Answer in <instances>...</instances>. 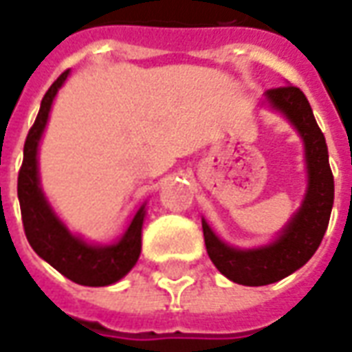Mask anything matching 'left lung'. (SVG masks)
<instances>
[{
	"label": "left lung",
	"mask_w": 352,
	"mask_h": 352,
	"mask_svg": "<svg viewBox=\"0 0 352 352\" xmlns=\"http://www.w3.org/2000/svg\"><path fill=\"white\" fill-rule=\"evenodd\" d=\"M272 110L286 116L301 135L307 164V192L296 215L269 244L240 250L223 242L201 219L208 255L221 274L242 286H267L301 269L318 250L330 223L333 206V175L328 146L303 91L284 85L265 93Z\"/></svg>",
	"instance_id": "8db88e82"
}]
</instances>
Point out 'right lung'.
<instances>
[{"mask_svg": "<svg viewBox=\"0 0 352 352\" xmlns=\"http://www.w3.org/2000/svg\"><path fill=\"white\" fill-rule=\"evenodd\" d=\"M68 70L49 87L41 100L38 118L24 142V160L19 171V201L22 225L32 250L66 278L82 286H110L133 269L141 255L142 221L146 210L142 204L125 228L120 240L112 244H91L82 236L68 230L45 198L39 184L38 148L47 125L49 112L58 89L65 85Z\"/></svg>", "mask_w": 352, "mask_h": 352, "instance_id": "add662e5", "label": "right lung"}]
</instances>
